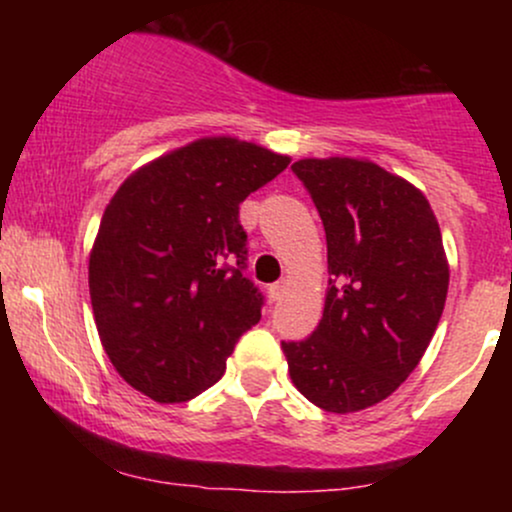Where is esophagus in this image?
<instances>
[{
  "instance_id": "1",
  "label": "esophagus",
  "mask_w": 512,
  "mask_h": 512,
  "mask_svg": "<svg viewBox=\"0 0 512 512\" xmlns=\"http://www.w3.org/2000/svg\"><path fill=\"white\" fill-rule=\"evenodd\" d=\"M284 291H286V279L276 281V284H272V286H269V289H267L269 298H272V301H279V298L284 296Z\"/></svg>"
}]
</instances>
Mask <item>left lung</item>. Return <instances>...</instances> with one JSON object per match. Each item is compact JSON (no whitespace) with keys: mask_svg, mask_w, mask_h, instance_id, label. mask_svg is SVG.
<instances>
[{"mask_svg":"<svg viewBox=\"0 0 512 512\" xmlns=\"http://www.w3.org/2000/svg\"><path fill=\"white\" fill-rule=\"evenodd\" d=\"M327 236V298L303 342H281L293 385L349 414L390 397L419 366L448 296V260L428 199L356 158L291 166Z\"/></svg>","mask_w":512,"mask_h":512,"instance_id":"left-lung-1","label":"left lung"}]
</instances>
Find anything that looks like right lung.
Listing matches in <instances>:
<instances>
[{"label": "right lung", "instance_id": "right-lung-1", "mask_svg": "<svg viewBox=\"0 0 512 512\" xmlns=\"http://www.w3.org/2000/svg\"><path fill=\"white\" fill-rule=\"evenodd\" d=\"M289 163L231 137L199 139L139 168L110 199L88 289L105 354L134 390L161 404L197 397L260 322L240 202Z\"/></svg>", "mask_w": 512, "mask_h": 512}]
</instances>
